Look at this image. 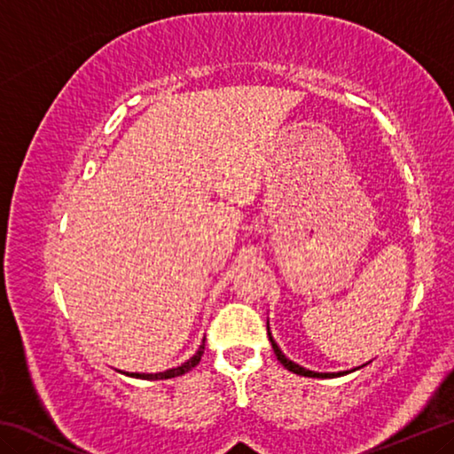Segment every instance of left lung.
<instances>
[{
    "instance_id": "left-lung-1",
    "label": "left lung",
    "mask_w": 454,
    "mask_h": 454,
    "mask_svg": "<svg viewBox=\"0 0 454 454\" xmlns=\"http://www.w3.org/2000/svg\"><path fill=\"white\" fill-rule=\"evenodd\" d=\"M268 338H270V342H272V350H274V355L278 356V360L282 363V366H284V368H288L290 372L301 374V376H310V379H333V376H342V374H347V372H312V371H306V368L294 364V363H292V360H288L286 356L282 355V350L278 348V344L274 342V338H272V334H270V333H268Z\"/></svg>"
}]
</instances>
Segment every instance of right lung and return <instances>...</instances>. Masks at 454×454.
Segmentation results:
<instances>
[{"instance_id":"1","label":"right lung","mask_w":454,"mask_h":454,"mask_svg":"<svg viewBox=\"0 0 454 454\" xmlns=\"http://www.w3.org/2000/svg\"><path fill=\"white\" fill-rule=\"evenodd\" d=\"M204 355V342L200 344V348L194 356H192L188 363H184L182 366H176V368H170V371H164V372H156V374H145V372H126L128 376H134V379H144V380H166V379H174V376H180L184 372H188L194 368L200 358H202Z\"/></svg>"}]
</instances>
